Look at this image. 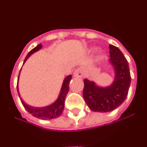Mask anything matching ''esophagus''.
Instances as JSON below:
<instances>
[{"label":"esophagus","instance_id":"obj_1","mask_svg":"<svg viewBox=\"0 0 147 147\" xmlns=\"http://www.w3.org/2000/svg\"><path fill=\"white\" fill-rule=\"evenodd\" d=\"M84 74H85L84 71H83L82 68H78L74 73V76L77 78H82L84 76Z\"/></svg>","mask_w":147,"mask_h":147}]
</instances>
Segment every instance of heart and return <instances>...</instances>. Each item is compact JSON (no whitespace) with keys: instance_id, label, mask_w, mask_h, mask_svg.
Instances as JSON below:
<instances>
[{"instance_id":"1","label":"heart","mask_w":147,"mask_h":147,"mask_svg":"<svg viewBox=\"0 0 147 147\" xmlns=\"http://www.w3.org/2000/svg\"><path fill=\"white\" fill-rule=\"evenodd\" d=\"M94 49H95V48H92V49H90V51H93V50H94Z\"/></svg>"}]
</instances>
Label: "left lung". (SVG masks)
<instances>
[{"label": "left lung", "instance_id": "left-lung-1", "mask_svg": "<svg viewBox=\"0 0 147 147\" xmlns=\"http://www.w3.org/2000/svg\"><path fill=\"white\" fill-rule=\"evenodd\" d=\"M109 62L114 70V80L110 85L101 87L93 81L84 80L83 97L92 111L110 112L119 107L128 94L131 76L129 64L119 48L110 45Z\"/></svg>", "mask_w": 147, "mask_h": 147}]
</instances>
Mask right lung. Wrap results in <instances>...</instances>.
Masks as SVG:
<instances>
[{"label":"right lung","instance_id":"add662e5","mask_svg":"<svg viewBox=\"0 0 147 147\" xmlns=\"http://www.w3.org/2000/svg\"><path fill=\"white\" fill-rule=\"evenodd\" d=\"M42 44H39L37 45L34 49H32L28 54H27L26 57L25 58V60L23 62V64L25 63L26 61L28 59L30 56L35 53L36 51H39L40 49H42ZM20 74H19V76H18V85H17V90H18V93L19 95V97L20 98V101H21L22 104H23V107H25L26 110L28 111L29 113L32 114L33 116L36 118H38L40 119H43V120H47V119H56V118L59 117L62 115L63 110H64V103L65 99L67 96L68 90H69V82L71 81V75L66 76L63 80L62 82V88H61L60 92L58 96V98H57L55 102L52 103L51 105L45 106V107H33L31 105H28L26 104L23 102V100L20 97V92H19V88H18V81H19V77H20Z\"/></svg>","mask_w":147,"mask_h":147}]
</instances>
